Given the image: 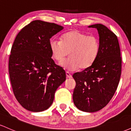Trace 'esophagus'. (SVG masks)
Here are the masks:
<instances>
[{
  "mask_svg": "<svg viewBox=\"0 0 131 131\" xmlns=\"http://www.w3.org/2000/svg\"><path fill=\"white\" fill-rule=\"evenodd\" d=\"M66 75H67V77L68 78H71L72 77L71 74L70 72H68V71L66 72Z\"/></svg>",
  "mask_w": 131,
  "mask_h": 131,
  "instance_id": "34e87169",
  "label": "esophagus"
}]
</instances>
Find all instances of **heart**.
Wrapping results in <instances>:
<instances>
[{
    "mask_svg": "<svg viewBox=\"0 0 131 131\" xmlns=\"http://www.w3.org/2000/svg\"><path fill=\"white\" fill-rule=\"evenodd\" d=\"M49 45L52 56L59 63L63 62L69 53L70 57L61 65L70 71L88 68L97 59L100 51V42L97 37L78 30L64 33L61 41L52 39Z\"/></svg>",
    "mask_w": 131,
    "mask_h": 131,
    "instance_id": "1",
    "label": "heart"
}]
</instances>
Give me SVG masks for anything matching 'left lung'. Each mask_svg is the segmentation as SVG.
<instances>
[{"instance_id":"8db88e82","label":"left lung","mask_w":131,"mask_h":131,"mask_svg":"<svg viewBox=\"0 0 131 131\" xmlns=\"http://www.w3.org/2000/svg\"><path fill=\"white\" fill-rule=\"evenodd\" d=\"M99 34L100 51L91 66L75 73L73 99L75 106L85 112H95L105 107L115 94L121 74V60L117 36L102 24L91 25Z\"/></svg>"}]
</instances>
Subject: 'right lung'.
<instances>
[{
	"label": "right lung",
	"mask_w": 131,
	"mask_h": 131,
	"mask_svg": "<svg viewBox=\"0 0 131 131\" xmlns=\"http://www.w3.org/2000/svg\"><path fill=\"white\" fill-rule=\"evenodd\" d=\"M63 29L53 23L32 21L16 36L9 57L13 94L23 108L32 112L48 109L65 71L51 57L50 39Z\"/></svg>",
	"instance_id": "add662e5"
}]
</instances>
